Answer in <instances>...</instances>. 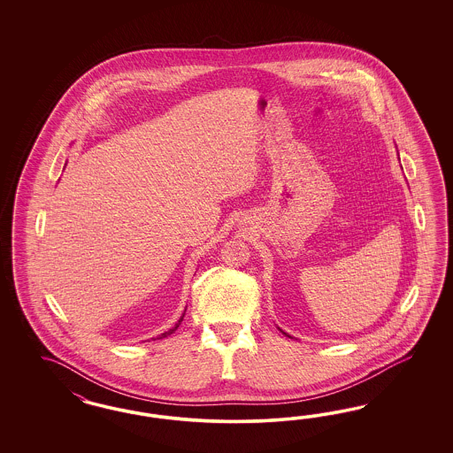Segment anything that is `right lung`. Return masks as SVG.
Listing matches in <instances>:
<instances>
[{"label":"right lung","instance_id":"obj_1","mask_svg":"<svg viewBox=\"0 0 453 453\" xmlns=\"http://www.w3.org/2000/svg\"><path fill=\"white\" fill-rule=\"evenodd\" d=\"M182 317H184V316H182ZM182 317H180V319H179L178 324H176V326H174V327H173V329H169V330H167V332H165V334H161V335H159V337H157V339H163V337H167V335H171V334H173V332H176V330H178L179 324H180V322H182Z\"/></svg>","mask_w":453,"mask_h":453}]
</instances>
